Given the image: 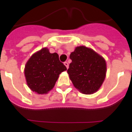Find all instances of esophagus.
<instances>
[{"label":"esophagus","instance_id":"34e87169","mask_svg":"<svg viewBox=\"0 0 132 132\" xmlns=\"http://www.w3.org/2000/svg\"><path fill=\"white\" fill-rule=\"evenodd\" d=\"M64 65H65V67H67V69L69 68V63L67 62V61H65V62H64Z\"/></svg>","mask_w":132,"mask_h":132}]
</instances>
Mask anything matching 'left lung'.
I'll return each instance as SVG.
<instances>
[{
  "label": "left lung",
  "instance_id": "left-lung-1",
  "mask_svg": "<svg viewBox=\"0 0 132 132\" xmlns=\"http://www.w3.org/2000/svg\"><path fill=\"white\" fill-rule=\"evenodd\" d=\"M72 62L67 73L75 88L83 94H93L105 79L106 61L93 50L79 46L70 55Z\"/></svg>",
  "mask_w": 132,
  "mask_h": 132
}]
</instances>
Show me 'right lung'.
Listing matches in <instances>:
<instances>
[{"label": "right lung", "mask_w": 132, "mask_h": 132, "mask_svg": "<svg viewBox=\"0 0 132 132\" xmlns=\"http://www.w3.org/2000/svg\"><path fill=\"white\" fill-rule=\"evenodd\" d=\"M67 70L57 53L43 48L31 56L25 67L28 87L38 94H45L55 86L61 73Z\"/></svg>", "instance_id": "obj_1"}]
</instances>
